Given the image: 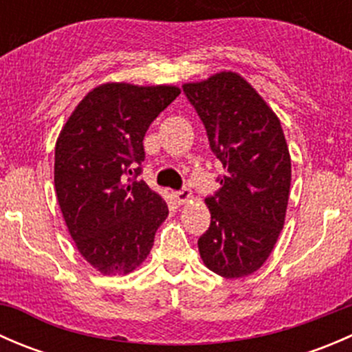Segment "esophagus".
Returning <instances> with one entry per match:
<instances>
[{
	"label": "esophagus",
	"instance_id": "esophagus-1",
	"mask_svg": "<svg viewBox=\"0 0 352 352\" xmlns=\"http://www.w3.org/2000/svg\"><path fill=\"white\" fill-rule=\"evenodd\" d=\"M173 196H175L177 202H180V204H184V202H187L190 197H192V190L187 189V187H184V189L175 190V192H173Z\"/></svg>",
	"mask_w": 352,
	"mask_h": 352
}]
</instances>
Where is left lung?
<instances>
[{"label":"left lung","mask_w":352,"mask_h":352,"mask_svg":"<svg viewBox=\"0 0 352 352\" xmlns=\"http://www.w3.org/2000/svg\"><path fill=\"white\" fill-rule=\"evenodd\" d=\"M184 94L201 117L209 148L225 173L206 197L211 225L197 240L206 267L235 279L257 271L286 218L291 158L281 122L264 98L233 71H221Z\"/></svg>","instance_id":"1"}]
</instances>
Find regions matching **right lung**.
Returning a JSON list of instances; mask_svg holds the SVG:
<instances>
[{"instance_id":"right-lung-1","label":"right lung","mask_w":352,"mask_h":352,"mask_svg":"<svg viewBox=\"0 0 352 352\" xmlns=\"http://www.w3.org/2000/svg\"><path fill=\"white\" fill-rule=\"evenodd\" d=\"M179 95L170 85H100L78 104L59 134V208L80 254L102 274H129L141 265L168 216L162 196L136 177L148 127Z\"/></svg>"}]
</instances>
